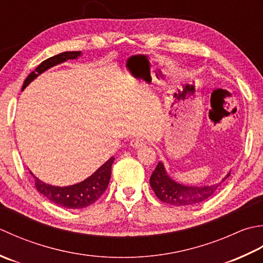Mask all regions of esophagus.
Returning a JSON list of instances; mask_svg holds the SVG:
<instances>
[{
    "mask_svg": "<svg viewBox=\"0 0 263 263\" xmlns=\"http://www.w3.org/2000/svg\"><path fill=\"white\" fill-rule=\"evenodd\" d=\"M144 144H145V139L142 138V137H136V138H134L130 141V146L134 147V148L142 147Z\"/></svg>",
    "mask_w": 263,
    "mask_h": 263,
    "instance_id": "obj_1",
    "label": "esophagus"
}]
</instances>
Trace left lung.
<instances>
[{
  "mask_svg": "<svg viewBox=\"0 0 263 263\" xmlns=\"http://www.w3.org/2000/svg\"><path fill=\"white\" fill-rule=\"evenodd\" d=\"M230 173L224 177L228 178ZM221 183L210 186L192 187L176 183L165 173L162 162H159L149 178V185L160 201L175 206H191L206 201L218 190Z\"/></svg>",
  "mask_w": 263,
  "mask_h": 263,
  "instance_id": "1",
  "label": "left lung"
}]
</instances>
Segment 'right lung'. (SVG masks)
Instances as JSON below:
<instances>
[{"mask_svg": "<svg viewBox=\"0 0 263 263\" xmlns=\"http://www.w3.org/2000/svg\"><path fill=\"white\" fill-rule=\"evenodd\" d=\"M80 54H82L80 51L63 52L58 55L46 59L34 71H31L28 74V77L26 78L23 85V90L27 87V85H29L36 77H39L42 72H44L47 69L54 67L59 63L67 61L69 59H77ZM114 161L115 158L111 157L108 161L103 165H101L87 179L67 187H59L45 184L33 174L31 175L35 178V186L37 191L51 202L55 203L59 206L67 209H83L93 204L105 192L110 181L111 167Z\"/></svg>", "mask_w": 263, "mask_h": 263, "instance_id": "1", "label": "right lung"}]
</instances>
